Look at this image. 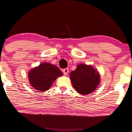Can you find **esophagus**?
Masks as SVG:
<instances>
[{"instance_id": "34e87169", "label": "esophagus", "mask_w": 132, "mask_h": 132, "mask_svg": "<svg viewBox=\"0 0 132 132\" xmlns=\"http://www.w3.org/2000/svg\"><path fill=\"white\" fill-rule=\"evenodd\" d=\"M63 74H64V75H66L68 73V72H69V69H68V68H65V69H64L63 70Z\"/></svg>"}]
</instances>
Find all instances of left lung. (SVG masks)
Masks as SVG:
<instances>
[{"instance_id":"left-lung-1","label":"left lung","mask_w":132,"mask_h":132,"mask_svg":"<svg viewBox=\"0 0 132 132\" xmlns=\"http://www.w3.org/2000/svg\"><path fill=\"white\" fill-rule=\"evenodd\" d=\"M72 85L78 93L86 95L96 90L100 82V75L92 66L81 64L70 73Z\"/></svg>"}]
</instances>
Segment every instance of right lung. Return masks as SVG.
<instances>
[{
    "label": "right lung",
    "mask_w": 132,
    "mask_h": 132,
    "mask_svg": "<svg viewBox=\"0 0 132 132\" xmlns=\"http://www.w3.org/2000/svg\"><path fill=\"white\" fill-rule=\"evenodd\" d=\"M63 75L58 67L44 63L29 72L30 84L36 90H48L57 77Z\"/></svg>",
    "instance_id": "add662e5"
}]
</instances>
